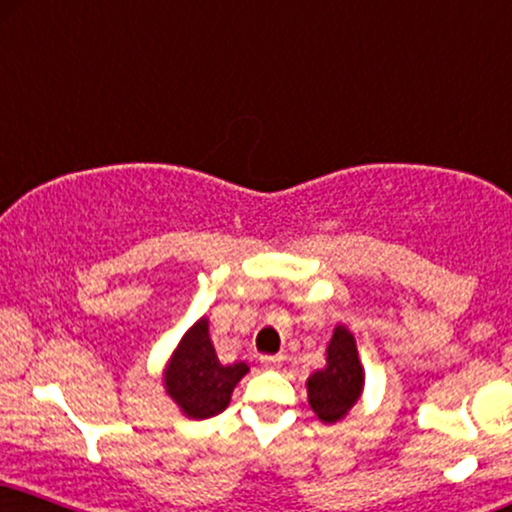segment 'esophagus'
<instances>
[{
    "label": "esophagus",
    "mask_w": 512,
    "mask_h": 512,
    "mask_svg": "<svg viewBox=\"0 0 512 512\" xmlns=\"http://www.w3.org/2000/svg\"><path fill=\"white\" fill-rule=\"evenodd\" d=\"M261 367H263V369H280V367H282V357H277V355H263V357H261Z\"/></svg>",
    "instance_id": "34e87169"
}]
</instances>
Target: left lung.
<instances>
[{"instance_id": "left-lung-1", "label": "left lung", "mask_w": 512, "mask_h": 512, "mask_svg": "<svg viewBox=\"0 0 512 512\" xmlns=\"http://www.w3.org/2000/svg\"><path fill=\"white\" fill-rule=\"evenodd\" d=\"M308 402L317 418L336 423L353 409L364 388V369L357 355L355 336L348 329H334L327 345V367L308 378Z\"/></svg>"}]
</instances>
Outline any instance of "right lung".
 Segmentation results:
<instances>
[{
  "label": "right lung",
  "instance_id": "1",
  "mask_svg": "<svg viewBox=\"0 0 512 512\" xmlns=\"http://www.w3.org/2000/svg\"><path fill=\"white\" fill-rule=\"evenodd\" d=\"M249 367L244 362L221 364L209 338V320L202 317L185 331L164 369V388L185 416L209 418L221 414Z\"/></svg>",
  "mask_w": 512,
  "mask_h": 512
}]
</instances>
